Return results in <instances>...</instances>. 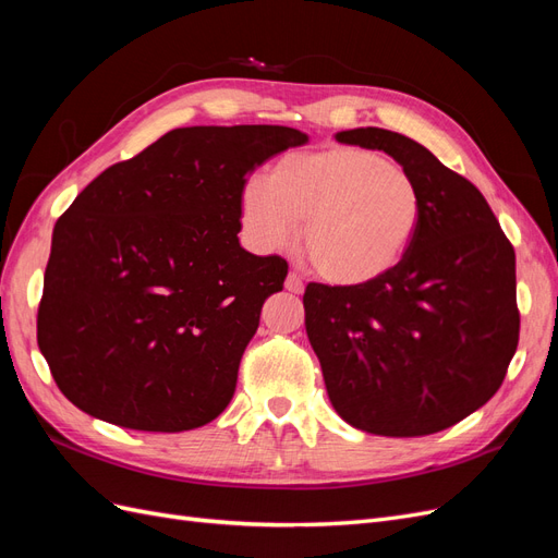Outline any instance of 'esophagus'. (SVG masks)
<instances>
[{"label":"esophagus","mask_w":558,"mask_h":558,"mask_svg":"<svg viewBox=\"0 0 558 558\" xmlns=\"http://www.w3.org/2000/svg\"><path fill=\"white\" fill-rule=\"evenodd\" d=\"M286 291H291V293L305 291V283H302V277L298 272H289V277H286Z\"/></svg>","instance_id":"esophagus-1"}]
</instances>
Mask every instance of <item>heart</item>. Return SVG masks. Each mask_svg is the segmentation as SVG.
I'll return each instance as SVG.
<instances>
[{"label": "heart", "mask_w": 558, "mask_h": 558, "mask_svg": "<svg viewBox=\"0 0 558 558\" xmlns=\"http://www.w3.org/2000/svg\"><path fill=\"white\" fill-rule=\"evenodd\" d=\"M424 191L408 167L379 150L332 144L289 154L242 191V221L263 251L300 246L314 272L340 286L393 269L414 244Z\"/></svg>", "instance_id": "obj_1"}]
</instances>
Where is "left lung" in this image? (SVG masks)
<instances>
[{
  "mask_svg": "<svg viewBox=\"0 0 558 558\" xmlns=\"http://www.w3.org/2000/svg\"><path fill=\"white\" fill-rule=\"evenodd\" d=\"M416 177L424 218L404 258L359 286L307 283L305 326L347 424L388 437L445 430L500 388L519 342L514 248L484 195L426 146L381 128L337 132Z\"/></svg>",
  "mask_w": 558,
  "mask_h": 558,
  "instance_id": "1",
  "label": "left lung"
}]
</instances>
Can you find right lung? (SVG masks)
I'll return each instance as SVG.
<instances>
[{
  "label": "right lung",
  "instance_id": "obj_1",
  "mask_svg": "<svg viewBox=\"0 0 558 558\" xmlns=\"http://www.w3.org/2000/svg\"><path fill=\"white\" fill-rule=\"evenodd\" d=\"M283 125L177 128L78 193L56 223L37 342L64 398L181 433L221 414L289 263L240 246L248 174L307 144Z\"/></svg>",
  "mask_w": 558,
  "mask_h": 558
}]
</instances>
